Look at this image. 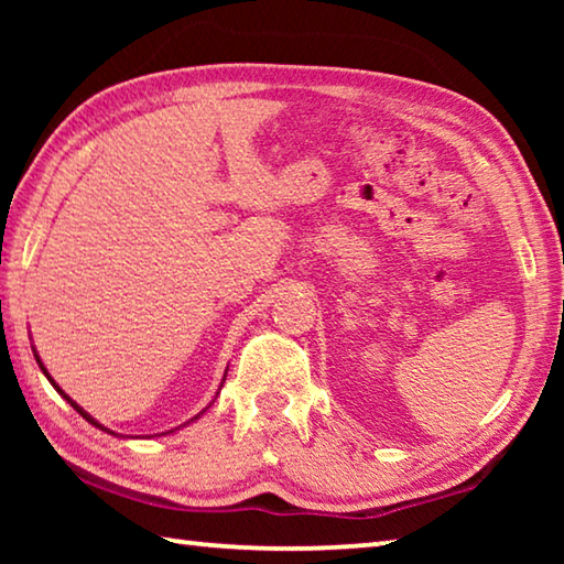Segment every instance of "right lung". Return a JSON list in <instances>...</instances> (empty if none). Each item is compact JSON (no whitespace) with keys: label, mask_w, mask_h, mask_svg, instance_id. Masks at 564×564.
<instances>
[{"label":"right lung","mask_w":564,"mask_h":564,"mask_svg":"<svg viewBox=\"0 0 564 564\" xmlns=\"http://www.w3.org/2000/svg\"><path fill=\"white\" fill-rule=\"evenodd\" d=\"M36 362H40V368H42V370H44V376H46V378H50V373H46V368H44V366H42V360H40V358H36ZM50 380H52V378H50ZM52 386H54V388H56V390H59V393H62V395H64V398H66V400H69V403H72V408H74V410H76V413H79V415H82V417H87V420H89V423H91V425H97V427H101V431H107V433H111V431H109V427H104V425H99V423H97V420H94V417H91V415H89V413H84V410H82V408H79V405H76V403H74V400H72V398H69V395H66V393H64V390H62V388H59V386H56V383H54V380H52ZM111 435H113V433H111Z\"/></svg>","instance_id":"1"}]
</instances>
